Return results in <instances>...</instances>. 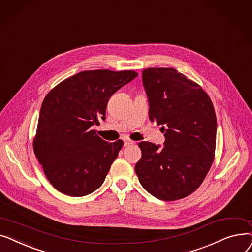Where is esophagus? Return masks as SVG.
<instances>
[{
	"mask_svg": "<svg viewBox=\"0 0 252 252\" xmlns=\"http://www.w3.org/2000/svg\"><path fill=\"white\" fill-rule=\"evenodd\" d=\"M133 143H135V141H132V140H130V139H125L124 140V147H128L130 145H133Z\"/></svg>",
	"mask_w": 252,
	"mask_h": 252,
	"instance_id": "1",
	"label": "esophagus"
}]
</instances>
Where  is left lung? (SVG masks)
Instances as JSON below:
<instances>
[{"label": "left lung", "mask_w": 252, "mask_h": 252, "mask_svg": "<svg viewBox=\"0 0 252 252\" xmlns=\"http://www.w3.org/2000/svg\"><path fill=\"white\" fill-rule=\"evenodd\" d=\"M152 122L163 125V147L141 141L135 165L140 185L163 201L183 199L204 181L213 162L217 117L197 83L171 67L142 70Z\"/></svg>", "instance_id": "1"}]
</instances>
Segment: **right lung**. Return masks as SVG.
I'll list each match as a JSON object with an SVG mask.
<instances>
[{"label": "right lung", "mask_w": 252, "mask_h": 252, "mask_svg": "<svg viewBox=\"0 0 252 252\" xmlns=\"http://www.w3.org/2000/svg\"><path fill=\"white\" fill-rule=\"evenodd\" d=\"M136 77L133 70H85L47 94L33 152L48 181L61 193L82 197L103 184L123 141H105L92 127L105 120L112 95Z\"/></svg>", "instance_id": "right-lung-1"}]
</instances>
